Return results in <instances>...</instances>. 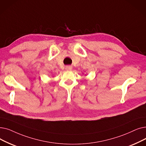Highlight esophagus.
<instances>
[{
	"instance_id": "1",
	"label": "esophagus",
	"mask_w": 146,
	"mask_h": 146,
	"mask_svg": "<svg viewBox=\"0 0 146 146\" xmlns=\"http://www.w3.org/2000/svg\"><path fill=\"white\" fill-rule=\"evenodd\" d=\"M66 69L67 70H68V71H70L72 70V67L71 66H66Z\"/></svg>"
}]
</instances>
